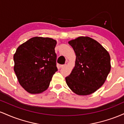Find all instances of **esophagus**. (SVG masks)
<instances>
[{"mask_svg":"<svg viewBox=\"0 0 124 124\" xmlns=\"http://www.w3.org/2000/svg\"><path fill=\"white\" fill-rule=\"evenodd\" d=\"M67 66V64H65V65H61V68H65V67H66Z\"/></svg>","mask_w":124,"mask_h":124,"instance_id":"obj_1","label":"esophagus"}]
</instances>
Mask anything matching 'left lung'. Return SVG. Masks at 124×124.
<instances>
[{
	"instance_id": "1",
	"label": "left lung",
	"mask_w": 124,
	"mask_h": 124,
	"mask_svg": "<svg viewBox=\"0 0 124 124\" xmlns=\"http://www.w3.org/2000/svg\"><path fill=\"white\" fill-rule=\"evenodd\" d=\"M76 54L75 65L65 78L73 93L87 96L103 85L111 70L110 55L96 40L81 36L68 42Z\"/></svg>"
}]
</instances>
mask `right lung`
<instances>
[{
    "instance_id": "right-lung-1",
    "label": "right lung",
    "mask_w": 124,
    "mask_h": 124,
    "mask_svg": "<svg viewBox=\"0 0 124 124\" xmlns=\"http://www.w3.org/2000/svg\"><path fill=\"white\" fill-rule=\"evenodd\" d=\"M56 41L35 37L21 44L14 54V70L18 82L28 93L39 94L46 90L57 71Z\"/></svg>"
}]
</instances>
